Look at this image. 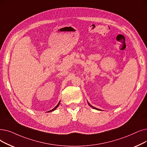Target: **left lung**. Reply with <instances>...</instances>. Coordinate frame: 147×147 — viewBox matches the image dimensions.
<instances>
[{"label": "left lung", "mask_w": 147, "mask_h": 147, "mask_svg": "<svg viewBox=\"0 0 147 147\" xmlns=\"http://www.w3.org/2000/svg\"><path fill=\"white\" fill-rule=\"evenodd\" d=\"M88 104H89V106H91V107H92V108H94V109H97V110H99V109H97V108H95V107H93V106H91V105H89V103H88Z\"/></svg>", "instance_id": "1"}]
</instances>
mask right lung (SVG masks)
Instances as JSON below:
<instances>
[{
    "mask_svg": "<svg viewBox=\"0 0 147 147\" xmlns=\"http://www.w3.org/2000/svg\"><path fill=\"white\" fill-rule=\"evenodd\" d=\"M59 103L58 105H57V106H56V107L54 108V109H53L52 110H51V111H49V112H52V111H55V110L56 109V108L59 106Z\"/></svg>",
    "mask_w": 147,
    "mask_h": 147,
    "instance_id": "add662e5",
    "label": "right lung"
}]
</instances>
